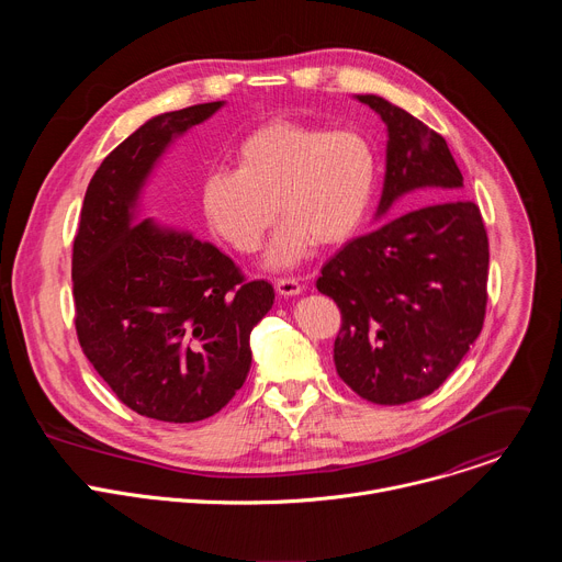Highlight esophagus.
Instances as JSON below:
<instances>
[{"label": "esophagus", "mask_w": 562, "mask_h": 562, "mask_svg": "<svg viewBox=\"0 0 562 562\" xmlns=\"http://www.w3.org/2000/svg\"><path fill=\"white\" fill-rule=\"evenodd\" d=\"M276 291H278L280 295H284V297H291V295L302 293V284H300V280H295V278H278V280H276Z\"/></svg>", "instance_id": "obj_1"}]
</instances>
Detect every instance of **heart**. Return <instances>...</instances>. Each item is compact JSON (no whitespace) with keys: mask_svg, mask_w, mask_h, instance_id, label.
Here are the masks:
<instances>
[{"mask_svg":"<svg viewBox=\"0 0 562 562\" xmlns=\"http://www.w3.org/2000/svg\"><path fill=\"white\" fill-rule=\"evenodd\" d=\"M231 159L233 171L202 180V215L222 243L249 256L280 213L267 254L276 269L300 265L315 245L347 243L371 209L375 157L356 131L273 120L239 139Z\"/></svg>","mask_w":562,"mask_h":562,"instance_id":"obj_1","label":"heart"}]
</instances>
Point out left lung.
<instances>
[{
	"instance_id": "left-lung-1",
	"label": "left lung",
	"mask_w": 562,
	"mask_h": 562,
	"mask_svg": "<svg viewBox=\"0 0 562 562\" xmlns=\"http://www.w3.org/2000/svg\"><path fill=\"white\" fill-rule=\"evenodd\" d=\"M386 124V171L375 220L434 201L347 243L315 286L334 297L342 327L338 375L375 405L434 393L485 323L490 239L462 200V173L442 135L378 95H356ZM403 196L408 202L390 213Z\"/></svg>"
}]
</instances>
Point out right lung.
I'll return each instance as SVG.
<instances>
[{
    "instance_id": "1",
    "label": "right lung",
    "mask_w": 562,
    "mask_h": 562,
    "mask_svg": "<svg viewBox=\"0 0 562 562\" xmlns=\"http://www.w3.org/2000/svg\"><path fill=\"white\" fill-rule=\"evenodd\" d=\"M222 106L155 115L111 150L72 243L77 340L128 409L162 423H198L228 403L251 369V331L276 300L269 282H249L211 243L137 220L157 159Z\"/></svg>"
}]
</instances>
